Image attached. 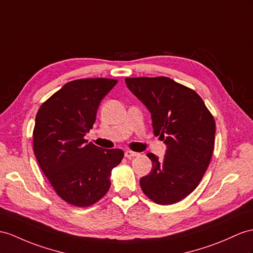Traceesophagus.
Listing matches in <instances>:
<instances>
[{
    "label": "esophagus",
    "instance_id": "esophagus-1",
    "mask_svg": "<svg viewBox=\"0 0 253 253\" xmlns=\"http://www.w3.org/2000/svg\"><path fill=\"white\" fill-rule=\"evenodd\" d=\"M125 156H126V158H127V159H131V158L138 157V156H139V153H137V152H134V151H131V150H127V151H126Z\"/></svg>",
    "mask_w": 253,
    "mask_h": 253
}]
</instances>
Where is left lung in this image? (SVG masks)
<instances>
[{
  "mask_svg": "<svg viewBox=\"0 0 253 253\" xmlns=\"http://www.w3.org/2000/svg\"><path fill=\"white\" fill-rule=\"evenodd\" d=\"M126 84L149 110L153 133L168 146L162 161L147 155L153 168L140 178V188L157 204H175L193 192L211 163L213 117L194 90L169 77L126 78Z\"/></svg>",
  "mask_w": 253,
  "mask_h": 253,
  "instance_id": "1",
  "label": "left lung"
}]
</instances>
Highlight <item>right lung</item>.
Segmentation results:
<instances>
[{
    "label": "right lung",
    "mask_w": 253,
    "mask_h": 253,
    "mask_svg": "<svg viewBox=\"0 0 253 253\" xmlns=\"http://www.w3.org/2000/svg\"><path fill=\"white\" fill-rule=\"evenodd\" d=\"M118 80L77 79L65 84L41 105L35 117L33 150L42 173L61 199L88 207L110 188L112 169L125 153L88 143L103 97Z\"/></svg>",
    "instance_id": "right-lung-1"
}]
</instances>
